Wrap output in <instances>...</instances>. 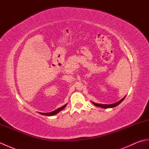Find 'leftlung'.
<instances>
[{
	"mask_svg": "<svg viewBox=\"0 0 149 149\" xmlns=\"http://www.w3.org/2000/svg\"><path fill=\"white\" fill-rule=\"evenodd\" d=\"M125 97L126 96H125L123 98V99H122L121 100H119L118 102H117L116 103H114V104H97V103H95L93 102H92L95 106H96L97 107H102V108H112V107H116V106H117L118 105H119V104L121 103L123 100H124Z\"/></svg>",
	"mask_w": 149,
	"mask_h": 149,
	"instance_id": "1",
	"label": "left lung"
}]
</instances>
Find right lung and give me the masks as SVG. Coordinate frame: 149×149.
I'll use <instances>...</instances> for the list:
<instances>
[{
    "label": "right lung",
    "instance_id": "right-lung-1",
    "mask_svg": "<svg viewBox=\"0 0 149 149\" xmlns=\"http://www.w3.org/2000/svg\"><path fill=\"white\" fill-rule=\"evenodd\" d=\"M66 105H67V104H66L65 105H64V106L61 107H59V108H58V109H56L54 111H52V112H49V113H40V114H41V115H46V116H53V115H56V114L58 113L59 111H61V110H63V109L65 108V107L66 106Z\"/></svg>",
    "mask_w": 149,
    "mask_h": 149
}]
</instances>
